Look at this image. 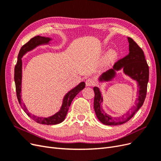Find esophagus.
<instances>
[{
  "instance_id": "1",
  "label": "esophagus",
  "mask_w": 161,
  "mask_h": 161,
  "mask_svg": "<svg viewBox=\"0 0 161 161\" xmlns=\"http://www.w3.org/2000/svg\"><path fill=\"white\" fill-rule=\"evenodd\" d=\"M95 80L92 79H91V78H89V79H86V86H93L95 85Z\"/></svg>"
}]
</instances>
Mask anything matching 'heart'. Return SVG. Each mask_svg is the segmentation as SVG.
<instances>
[{
    "instance_id": "1",
    "label": "heart",
    "mask_w": 161,
    "mask_h": 161,
    "mask_svg": "<svg viewBox=\"0 0 161 161\" xmlns=\"http://www.w3.org/2000/svg\"><path fill=\"white\" fill-rule=\"evenodd\" d=\"M117 56V53L115 50H110L107 52L104 57V62L105 64H108L113 62Z\"/></svg>"
}]
</instances>
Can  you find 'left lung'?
<instances>
[{
	"label": "left lung",
	"instance_id": "left-lung-1",
	"mask_svg": "<svg viewBox=\"0 0 161 161\" xmlns=\"http://www.w3.org/2000/svg\"><path fill=\"white\" fill-rule=\"evenodd\" d=\"M129 42V53L122 59L115 63L113 69H110L103 73L99 77V80L109 81L115 76V70H119L123 68L124 72L126 75L137 81L138 90V98L136 101V105L125 115L121 118H113L105 113L101 107L103 102V97L98 87L95 86L93 91L94 109L97 118L102 124L108 125H118L128 121L138 109L142 106L147 92V85L149 79V67L145 59L144 53L142 48L131 37H128Z\"/></svg>",
	"mask_w": 161,
	"mask_h": 161
}]
</instances>
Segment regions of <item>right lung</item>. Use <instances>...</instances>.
Returning a JSON list of instances; mask_svg holds the SVG:
<instances>
[{
	"label": "right lung",
	"mask_w": 161,
	"mask_h": 161,
	"mask_svg": "<svg viewBox=\"0 0 161 161\" xmlns=\"http://www.w3.org/2000/svg\"><path fill=\"white\" fill-rule=\"evenodd\" d=\"M51 40V39L49 37H42L37 36L31 38V40L26 43L25 45H23L19 53L18 54V59L17 64L14 67V82H15L16 86V93L18 99V101L19 104L21 106L22 109L25 112L27 115L30 117V118L36 121L37 123L40 124H46V125H56L62 122L64 120L67 112L69 111V107L73 99L76 96L79 92L83 89L85 87V82H81L79 85H78L74 89L70 91L68 93L64 96V99H63L62 105L59 111H58L56 114L53 115L48 117V118H42V117H38L36 115H32L31 113L28 111L25 105H24L21 102V79H22V60L21 58L27 52L30 51L34 49L36 47L42 45V44H47Z\"/></svg>",
	"instance_id": "right-lung-1"
}]
</instances>
